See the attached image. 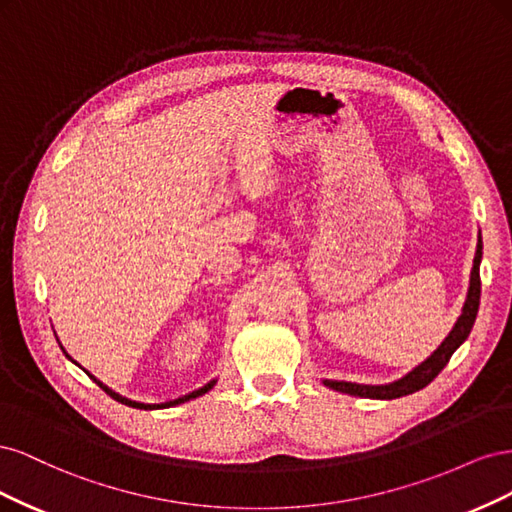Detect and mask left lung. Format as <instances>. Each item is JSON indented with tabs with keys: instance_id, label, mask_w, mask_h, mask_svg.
Instances as JSON below:
<instances>
[{
	"instance_id": "obj_1",
	"label": "left lung",
	"mask_w": 512,
	"mask_h": 512,
	"mask_svg": "<svg viewBox=\"0 0 512 512\" xmlns=\"http://www.w3.org/2000/svg\"><path fill=\"white\" fill-rule=\"evenodd\" d=\"M480 260H483V239H480V235H478L474 267L470 273V288L466 294V303H463V307H461V316L457 318L451 333L444 337V342L436 350H433L431 356H427L421 365H416L412 371H408L404 378H399L389 384H356V382H346V380H322V384L329 386V389H333V391L354 395V397H367V399H397V397L412 395L416 391L425 389V386L446 367L453 352L463 342H466L472 327H474L478 305H480Z\"/></svg>"
}]
</instances>
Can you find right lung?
<instances>
[{"label":"right lung","instance_id":"right-lung-1","mask_svg":"<svg viewBox=\"0 0 512 512\" xmlns=\"http://www.w3.org/2000/svg\"><path fill=\"white\" fill-rule=\"evenodd\" d=\"M61 346V344H59ZM61 350H64V354L68 356V359L74 363V365H79L76 363L72 356L66 352V348L61 346ZM81 367V365H79ZM85 374L94 380L102 391H106L108 395H111L115 401H119V404H126V406H130V408H138V410H160V408H173V406H179V404H185V401H190V399H196V397H200V395H205V393H209L215 384H218V378H213V380H209L205 386H200V389H196V391H192V393H188V395H183V397H177V399H173V401H164V404H143V401H134V399H128V397H123V395H119V393H115L111 386H106L104 382H100L96 376H91L87 369H83Z\"/></svg>","mask_w":512,"mask_h":512}]
</instances>
